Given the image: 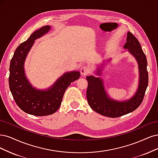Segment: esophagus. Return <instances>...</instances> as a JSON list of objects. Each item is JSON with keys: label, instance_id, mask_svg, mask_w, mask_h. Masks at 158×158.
Wrapping results in <instances>:
<instances>
[{"label": "esophagus", "instance_id": "esophagus-1", "mask_svg": "<svg viewBox=\"0 0 158 158\" xmlns=\"http://www.w3.org/2000/svg\"><path fill=\"white\" fill-rule=\"evenodd\" d=\"M90 72V69L88 66H83L82 68H81V73L83 75H87Z\"/></svg>", "mask_w": 158, "mask_h": 158}]
</instances>
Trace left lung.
Instances as JSON below:
<instances>
[{
  "instance_id": "obj_1",
  "label": "left lung",
  "mask_w": 158,
  "mask_h": 158,
  "mask_svg": "<svg viewBox=\"0 0 158 158\" xmlns=\"http://www.w3.org/2000/svg\"><path fill=\"white\" fill-rule=\"evenodd\" d=\"M123 48L128 49V51L135 58L139 64V85L136 93L131 98L125 101L111 99L107 94L102 79L93 75L86 77L88 81L86 90L88 104L96 112L109 118H118L135 111L143 100L148 84L146 55L138 39L131 32L127 33V42ZM97 69L96 75H100L102 69L98 68Z\"/></svg>"
}]
</instances>
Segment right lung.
<instances>
[{"instance_id": "right-lung-1", "label": "right lung", "mask_w": 158, "mask_h": 158, "mask_svg": "<svg viewBox=\"0 0 158 158\" xmlns=\"http://www.w3.org/2000/svg\"><path fill=\"white\" fill-rule=\"evenodd\" d=\"M50 29L46 25L32 33L15 50L10 65L9 86L13 98L24 112L36 116L51 115L56 111L62 103L65 91L73 81L80 77L79 72L65 73L47 90L33 87L24 72V62L35 40L43 36Z\"/></svg>"}]
</instances>
